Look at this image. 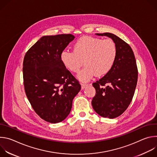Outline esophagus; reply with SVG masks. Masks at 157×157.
<instances>
[{
    "label": "esophagus",
    "mask_w": 157,
    "mask_h": 157,
    "mask_svg": "<svg viewBox=\"0 0 157 157\" xmlns=\"http://www.w3.org/2000/svg\"><path fill=\"white\" fill-rule=\"evenodd\" d=\"M81 89H84L86 88V86H88V84H81Z\"/></svg>",
    "instance_id": "1"
}]
</instances>
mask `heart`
I'll return each instance as SVG.
<instances>
[{
    "label": "heart",
    "instance_id": "1",
    "mask_svg": "<svg viewBox=\"0 0 157 157\" xmlns=\"http://www.w3.org/2000/svg\"><path fill=\"white\" fill-rule=\"evenodd\" d=\"M117 56V47L111 39L85 36L78 39L73 45V52L63 50L60 59L66 68L78 73L84 61V68L78 78L82 82L90 81L94 76H102L113 68Z\"/></svg>",
    "mask_w": 157,
    "mask_h": 157
}]
</instances>
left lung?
<instances>
[{"label":"left lung","mask_w":157,"mask_h":157,"mask_svg":"<svg viewBox=\"0 0 157 157\" xmlns=\"http://www.w3.org/2000/svg\"><path fill=\"white\" fill-rule=\"evenodd\" d=\"M96 35L110 38L117 47V56L113 68L93 84L96 91L92 100L94 110L103 117L114 119L124 113L132 100L138 78L136 61L131 47L116 35Z\"/></svg>","instance_id":"obj_1"}]
</instances>
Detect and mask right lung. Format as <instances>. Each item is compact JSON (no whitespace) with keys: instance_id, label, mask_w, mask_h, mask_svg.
Here are the masks:
<instances>
[{"instance_id":"add662e5","label":"right lung","mask_w":157,"mask_h":157,"mask_svg":"<svg viewBox=\"0 0 157 157\" xmlns=\"http://www.w3.org/2000/svg\"><path fill=\"white\" fill-rule=\"evenodd\" d=\"M71 34L43 36L26 53L23 76L27 97L44 121L56 124L70 113L81 90L78 80L63 64L61 53L72 41Z\"/></svg>"}]
</instances>
